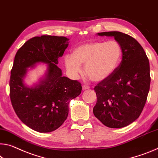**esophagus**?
Here are the masks:
<instances>
[{"label":"esophagus","mask_w":158,"mask_h":158,"mask_svg":"<svg viewBox=\"0 0 158 158\" xmlns=\"http://www.w3.org/2000/svg\"><path fill=\"white\" fill-rule=\"evenodd\" d=\"M90 87L88 86V85H84L83 86H82V89L85 91V90H87V89H89Z\"/></svg>","instance_id":"obj_1"}]
</instances>
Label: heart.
Listing matches in <instances>:
<instances>
[{
	"label": "heart",
	"instance_id": "b5f03b06",
	"mask_svg": "<svg viewBox=\"0 0 158 158\" xmlns=\"http://www.w3.org/2000/svg\"><path fill=\"white\" fill-rule=\"evenodd\" d=\"M122 51L116 41H94L77 46L72 56L64 57L67 69L73 75L81 71V64H85V74L94 81L108 78L119 67Z\"/></svg>",
	"mask_w": 158,
	"mask_h": 158
}]
</instances>
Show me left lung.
Wrapping results in <instances>:
<instances>
[{
  "label": "left lung",
  "instance_id": "1",
  "mask_svg": "<svg viewBox=\"0 0 158 158\" xmlns=\"http://www.w3.org/2000/svg\"><path fill=\"white\" fill-rule=\"evenodd\" d=\"M98 34L114 36L121 46L122 59L114 73L94 87L97 102L93 112L105 126L122 128L139 118L146 105L151 84L149 60L129 35L119 31Z\"/></svg>",
  "mask_w": 158,
  "mask_h": 158
}]
</instances>
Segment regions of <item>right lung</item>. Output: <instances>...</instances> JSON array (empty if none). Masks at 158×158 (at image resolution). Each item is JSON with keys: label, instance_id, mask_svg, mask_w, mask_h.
Returning a JSON list of instances; mask_svg holds the SVG:
<instances>
[{"label": "right lung", "instance_id": "add662e5", "mask_svg": "<svg viewBox=\"0 0 158 158\" xmlns=\"http://www.w3.org/2000/svg\"><path fill=\"white\" fill-rule=\"evenodd\" d=\"M64 36H35L26 41L15 57L10 79V97L19 119L34 131H55L68 116L69 102L81 92V84L62 76L57 59L68 46ZM48 64L46 79L29 88L23 79L27 67L36 62Z\"/></svg>", "mask_w": 158, "mask_h": 158}]
</instances>
